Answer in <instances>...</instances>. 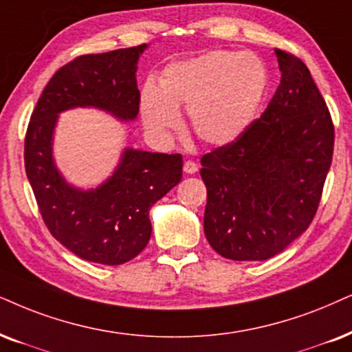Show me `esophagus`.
I'll list each match as a JSON object with an SVG mask.
<instances>
[{"instance_id": "obj_1", "label": "esophagus", "mask_w": 352, "mask_h": 352, "mask_svg": "<svg viewBox=\"0 0 352 352\" xmlns=\"http://www.w3.org/2000/svg\"><path fill=\"white\" fill-rule=\"evenodd\" d=\"M184 172L185 173H190V175H191V173H197L198 172V166L193 161H185Z\"/></svg>"}]
</instances>
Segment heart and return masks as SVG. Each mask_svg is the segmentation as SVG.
<instances>
[{"mask_svg": "<svg viewBox=\"0 0 352 352\" xmlns=\"http://www.w3.org/2000/svg\"><path fill=\"white\" fill-rule=\"evenodd\" d=\"M268 89V71L253 53L214 50L175 61L164 69L159 86L141 92L144 126L157 138L180 124L179 107H188L190 126L203 143H232L250 126Z\"/></svg>", "mask_w": 352, "mask_h": 352, "instance_id": "obj_1", "label": "heart"}]
</instances>
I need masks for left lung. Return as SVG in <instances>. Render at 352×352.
Here are the masks:
<instances>
[{
  "instance_id": "left-lung-1",
  "label": "left lung",
  "mask_w": 352,
  "mask_h": 352,
  "mask_svg": "<svg viewBox=\"0 0 352 352\" xmlns=\"http://www.w3.org/2000/svg\"><path fill=\"white\" fill-rule=\"evenodd\" d=\"M281 82L232 143L204 154V235L221 256L261 261L305 232L317 212L335 128L310 71L274 48Z\"/></svg>"
}]
</instances>
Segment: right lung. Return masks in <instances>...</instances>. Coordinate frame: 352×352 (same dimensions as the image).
<instances>
[{"label": "right lung", "instance_id": "obj_1", "mask_svg": "<svg viewBox=\"0 0 352 352\" xmlns=\"http://www.w3.org/2000/svg\"><path fill=\"white\" fill-rule=\"evenodd\" d=\"M148 43L84 55L53 74L25 135V173L48 230L71 253L100 265H123L151 239L149 211L182 180L180 154L124 148L112 175L94 188L69 184L53 157L60 113L96 109L122 123L136 120V69Z\"/></svg>", "mask_w": 352, "mask_h": 352}]
</instances>
